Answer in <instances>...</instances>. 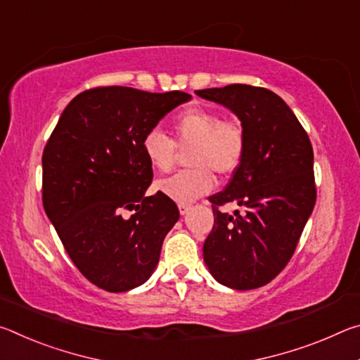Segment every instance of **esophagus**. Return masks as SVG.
Masks as SVG:
<instances>
[{
    "mask_svg": "<svg viewBox=\"0 0 360 360\" xmlns=\"http://www.w3.org/2000/svg\"><path fill=\"white\" fill-rule=\"evenodd\" d=\"M188 211H191V205H184V203H181V205H179V212H181L182 216L187 214Z\"/></svg>",
    "mask_w": 360,
    "mask_h": 360,
    "instance_id": "34e87169",
    "label": "esophagus"
}]
</instances>
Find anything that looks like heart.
<instances>
[{
    "label": "heart",
    "mask_w": 360,
    "mask_h": 360,
    "mask_svg": "<svg viewBox=\"0 0 360 360\" xmlns=\"http://www.w3.org/2000/svg\"><path fill=\"white\" fill-rule=\"evenodd\" d=\"M173 139L152 130L143 139V152L157 172L173 168L178 149L187 150L188 169L155 182V188L178 203H192L208 193L214 176L229 178L240 168L246 154V133L240 122L222 120L210 109L192 108L179 114L172 125Z\"/></svg>",
    "instance_id": "1"
}]
</instances>
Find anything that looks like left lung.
<instances>
[{
    "mask_svg": "<svg viewBox=\"0 0 360 360\" xmlns=\"http://www.w3.org/2000/svg\"><path fill=\"white\" fill-rule=\"evenodd\" d=\"M230 109L246 133V154L222 192L211 195L214 227L203 259L217 283L249 290L270 283L288 265L316 203L313 148L281 96L231 84L197 90ZM235 202L242 214L218 211Z\"/></svg>",
    "mask_w": 360,
    "mask_h": 360,
    "instance_id": "8db88e82",
    "label": "left lung"
}]
</instances>
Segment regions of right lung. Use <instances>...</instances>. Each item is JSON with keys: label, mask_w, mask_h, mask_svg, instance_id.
Segmentation results:
<instances>
[{"label": "right lung", "mask_w": 360, "mask_h": 360, "mask_svg": "<svg viewBox=\"0 0 360 360\" xmlns=\"http://www.w3.org/2000/svg\"><path fill=\"white\" fill-rule=\"evenodd\" d=\"M192 96L120 87L70 101L42 152V205L77 270L108 292L144 284L178 222L172 198L146 197L152 167L143 139ZM137 212L125 219L121 212Z\"/></svg>", "instance_id": "add662e5"}]
</instances>
